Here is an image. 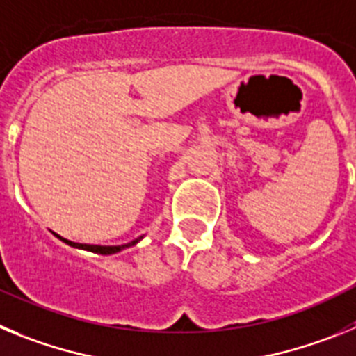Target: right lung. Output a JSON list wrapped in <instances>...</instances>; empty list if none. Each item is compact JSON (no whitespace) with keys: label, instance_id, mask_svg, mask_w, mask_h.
I'll return each instance as SVG.
<instances>
[{"label":"right lung","instance_id":"obj_1","mask_svg":"<svg viewBox=\"0 0 356 356\" xmlns=\"http://www.w3.org/2000/svg\"><path fill=\"white\" fill-rule=\"evenodd\" d=\"M53 235H55V237H58V238H60L62 242H65V244H69V246H72V248H78V250H87V251H92V253H97V254H114V253H119V251H121V250H124V248L135 246V244H137V242H139L140 238H143V237L135 238V241L128 242V244H121V246H96V244H78V242L67 241V238L60 237V235H58V234H55V232H53Z\"/></svg>","mask_w":356,"mask_h":356}]
</instances>
